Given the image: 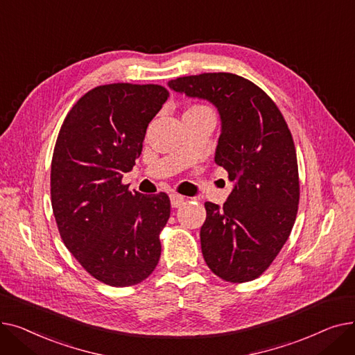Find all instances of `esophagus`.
Instances as JSON below:
<instances>
[{
  "instance_id": "34e87169",
  "label": "esophagus",
  "mask_w": 355,
  "mask_h": 355,
  "mask_svg": "<svg viewBox=\"0 0 355 355\" xmlns=\"http://www.w3.org/2000/svg\"><path fill=\"white\" fill-rule=\"evenodd\" d=\"M170 198H171V206L175 207V209L180 207L181 204H184V201H185V198L182 196H180V194H171Z\"/></svg>"
}]
</instances>
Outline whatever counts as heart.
<instances>
[{
    "instance_id": "heart-1",
    "label": "heart",
    "mask_w": 355,
    "mask_h": 355,
    "mask_svg": "<svg viewBox=\"0 0 355 355\" xmlns=\"http://www.w3.org/2000/svg\"><path fill=\"white\" fill-rule=\"evenodd\" d=\"M196 107H201V106H196Z\"/></svg>"
}]
</instances>
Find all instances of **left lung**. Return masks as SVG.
Wrapping results in <instances>:
<instances>
[{
    "mask_svg": "<svg viewBox=\"0 0 355 355\" xmlns=\"http://www.w3.org/2000/svg\"><path fill=\"white\" fill-rule=\"evenodd\" d=\"M168 86L218 109L214 159L234 189L223 207L204 202L201 252L223 281L250 282L272 265L295 225L300 174L288 123L265 90L233 73L177 78Z\"/></svg>",
    "mask_w": 355,
    "mask_h": 355,
    "instance_id": "left-lung-1",
    "label": "left lung"
}]
</instances>
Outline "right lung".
I'll list each match as a JSON object with an SVG mask.
<instances>
[{"instance_id": "right-lung-1", "label": "right lung", "mask_w": 355, "mask_h": 355, "mask_svg": "<svg viewBox=\"0 0 355 355\" xmlns=\"http://www.w3.org/2000/svg\"><path fill=\"white\" fill-rule=\"evenodd\" d=\"M168 96L161 85L98 86L71 106L54 145L50 194L60 237L85 270L109 286L138 285L159 262L170 197L130 193L122 177Z\"/></svg>"}]
</instances>
